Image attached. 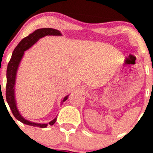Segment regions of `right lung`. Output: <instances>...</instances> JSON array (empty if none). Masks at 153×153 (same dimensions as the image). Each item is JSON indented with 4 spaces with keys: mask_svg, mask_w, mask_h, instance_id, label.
Here are the masks:
<instances>
[{
    "mask_svg": "<svg viewBox=\"0 0 153 153\" xmlns=\"http://www.w3.org/2000/svg\"><path fill=\"white\" fill-rule=\"evenodd\" d=\"M47 35H55V36H61L62 34L59 30L52 28H42L38 29L29 35L28 36L24 38L21 41V42L18 44L15 49L12 52V58H11L7 70V87H6V98L7 101L10 106V109L12 110V114L17 120L22 122L23 124L32 126H38L41 128L47 127L48 124L53 125L56 121L57 118H54L52 121L48 124H41V123H35L32 121H29L24 118L20 113L18 107H17L16 99H15V81H16V75L18 72V67H19L21 61L24 57V52L32 47L40 38H44ZM69 95L64 97L61 101V104L68 99Z\"/></svg>",
    "mask_w": 153,
    "mask_h": 153,
    "instance_id": "1",
    "label": "right lung"
}]
</instances>
